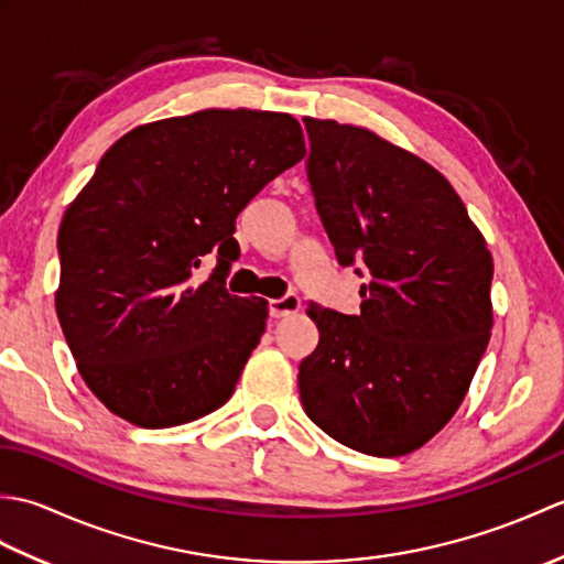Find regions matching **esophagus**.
Returning <instances> with one entry per match:
<instances>
[{
    "label": "esophagus",
    "instance_id": "34e87169",
    "mask_svg": "<svg viewBox=\"0 0 564 564\" xmlns=\"http://www.w3.org/2000/svg\"><path fill=\"white\" fill-rule=\"evenodd\" d=\"M297 310H301V297L293 295V293L279 297V301H269V315H271L273 319L289 317V315L297 313Z\"/></svg>",
    "mask_w": 564,
    "mask_h": 564
}]
</instances>
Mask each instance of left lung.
Returning a JSON list of instances; mask_svg holds the SVG:
<instances>
[{
	"mask_svg": "<svg viewBox=\"0 0 564 564\" xmlns=\"http://www.w3.org/2000/svg\"><path fill=\"white\" fill-rule=\"evenodd\" d=\"M307 178L341 267L361 263V313L310 303L305 414L358 453L422 448L465 400L492 329L495 263L448 178L368 128L305 118Z\"/></svg>",
	"mask_w": 564,
	"mask_h": 564,
	"instance_id": "1",
	"label": "left lung"
}]
</instances>
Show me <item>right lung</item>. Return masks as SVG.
Listing matches in <instances>:
<instances>
[{"mask_svg": "<svg viewBox=\"0 0 564 564\" xmlns=\"http://www.w3.org/2000/svg\"><path fill=\"white\" fill-rule=\"evenodd\" d=\"M305 158L289 113L206 109L113 142L57 232L55 310L79 376L109 412L178 426L232 398L269 303L225 289L235 220ZM219 267L198 286L203 256Z\"/></svg>", "mask_w": 564, "mask_h": 564, "instance_id": "right-lung-1", "label": "right lung"}]
</instances>
